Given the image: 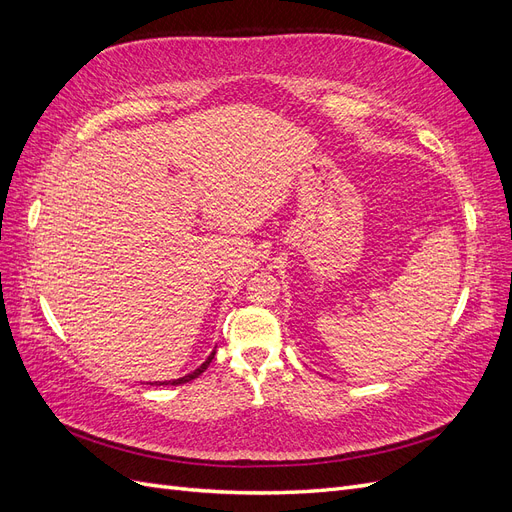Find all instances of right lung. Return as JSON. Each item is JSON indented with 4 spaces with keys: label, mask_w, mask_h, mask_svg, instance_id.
I'll list each match as a JSON object with an SVG mask.
<instances>
[{
    "label": "right lung",
    "mask_w": 512,
    "mask_h": 512,
    "mask_svg": "<svg viewBox=\"0 0 512 512\" xmlns=\"http://www.w3.org/2000/svg\"><path fill=\"white\" fill-rule=\"evenodd\" d=\"M213 356H215V350L209 354V359H207L203 365H200L198 369H194L192 374H188V376H183V378H179V380H164V382H151V384L158 386V384H183V382H190V380H194V378H198L200 374H203V371L209 367V363L213 361Z\"/></svg>",
    "instance_id": "add662e5"
}]
</instances>
